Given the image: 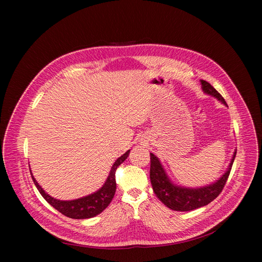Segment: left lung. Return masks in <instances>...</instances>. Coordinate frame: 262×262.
Returning <instances> with one entry per match:
<instances>
[{"label":"left lung","instance_id":"left-lung-1","mask_svg":"<svg viewBox=\"0 0 262 262\" xmlns=\"http://www.w3.org/2000/svg\"><path fill=\"white\" fill-rule=\"evenodd\" d=\"M201 84L205 93L216 97L219 100L226 105L225 99L222 97V95L210 83H208L207 81H201ZM236 152L234 153L233 160L228 166L227 171L216 182L203 188L190 189L184 187L181 188L179 186L171 184L167 175H166L165 170L163 169L160 161H158V158L154 154L150 153V184H152L153 190L158 199L167 208L180 212L199 209L212 202L222 192L229 176V172H231Z\"/></svg>","mask_w":262,"mask_h":262}]
</instances>
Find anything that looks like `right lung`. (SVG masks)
Returning a JSON list of instances; mask_svg holds the SVG:
<instances>
[{
  "mask_svg": "<svg viewBox=\"0 0 262 262\" xmlns=\"http://www.w3.org/2000/svg\"><path fill=\"white\" fill-rule=\"evenodd\" d=\"M129 153L130 150H126L122 156L119 157L115 162L105 185L102 186L97 192L81 198V199H76L72 201H61L54 199V198L50 196L48 193H46L43 191V189L38 185V182L36 181L34 176H31V178H33L34 184L39 190V192H40V194L45 198V200L50 205H52L55 210H58L60 213H62L63 215L77 220L91 219L98 215V214L104 211L108 207L109 203L112 202L117 187L116 170L119 166L126 160ZM31 175H33V173H31Z\"/></svg>",
  "mask_w": 262,
  "mask_h": 262,
  "instance_id": "add662e5",
  "label": "right lung"
}]
</instances>
